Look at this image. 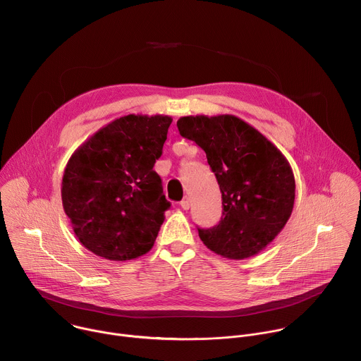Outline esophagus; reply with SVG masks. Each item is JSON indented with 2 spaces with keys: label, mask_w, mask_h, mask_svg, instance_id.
Wrapping results in <instances>:
<instances>
[{
  "label": "esophagus",
  "mask_w": 361,
  "mask_h": 361,
  "mask_svg": "<svg viewBox=\"0 0 361 361\" xmlns=\"http://www.w3.org/2000/svg\"><path fill=\"white\" fill-rule=\"evenodd\" d=\"M190 207H191L190 197H185V198L181 201V208H183V209H190Z\"/></svg>",
  "instance_id": "esophagus-1"
}]
</instances>
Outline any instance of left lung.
<instances>
[{
    "mask_svg": "<svg viewBox=\"0 0 361 361\" xmlns=\"http://www.w3.org/2000/svg\"><path fill=\"white\" fill-rule=\"evenodd\" d=\"M177 128L205 152L222 195L221 221L198 228L201 241L228 259L257 255L283 229L293 209L295 177L288 160L232 114L184 116Z\"/></svg>",
    "mask_w": 361,
    "mask_h": 361,
    "instance_id": "obj_1",
    "label": "left lung"
}]
</instances>
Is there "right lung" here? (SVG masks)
I'll use <instances>...</instances> for the list:
<instances>
[{"label":"right lung","mask_w":361,"mask_h":361,"mask_svg":"<svg viewBox=\"0 0 361 361\" xmlns=\"http://www.w3.org/2000/svg\"><path fill=\"white\" fill-rule=\"evenodd\" d=\"M170 116L129 114L96 132L69 159L62 204L79 243L109 261L147 254L170 202L153 170Z\"/></svg>","instance_id":"add662e5"}]
</instances>
